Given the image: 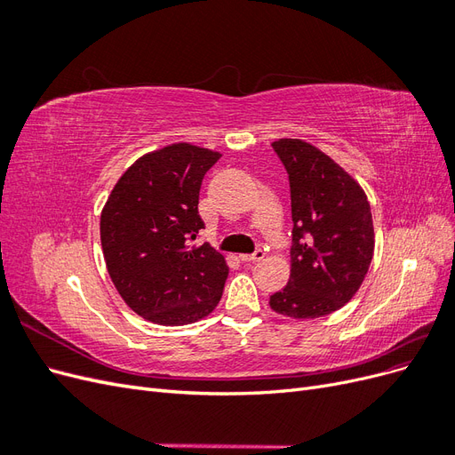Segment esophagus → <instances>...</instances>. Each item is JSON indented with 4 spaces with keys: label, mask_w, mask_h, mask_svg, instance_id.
Returning <instances> with one entry per match:
<instances>
[{
    "label": "esophagus",
    "mask_w": 455,
    "mask_h": 455,
    "mask_svg": "<svg viewBox=\"0 0 455 455\" xmlns=\"http://www.w3.org/2000/svg\"><path fill=\"white\" fill-rule=\"evenodd\" d=\"M264 256H266L264 251H256L254 254H241L239 259H241V261H259Z\"/></svg>",
    "instance_id": "1"
}]
</instances>
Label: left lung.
<instances>
[{
    "label": "left lung",
    "instance_id": "left-lung-1",
    "mask_svg": "<svg viewBox=\"0 0 455 455\" xmlns=\"http://www.w3.org/2000/svg\"><path fill=\"white\" fill-rule=\"evenodd\" d=\"M291 182V279L269 298L275 313L316 319L359 291L371 256L374 224L364 189L319 148L298 139L271 144Z\"/></svg>",
    "mask_w": 455,
    "mask_h": 455
}]
</instances>
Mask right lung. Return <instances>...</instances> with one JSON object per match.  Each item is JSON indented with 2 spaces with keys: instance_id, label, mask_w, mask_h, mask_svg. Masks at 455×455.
I'll list each match as a JSON object with an SVG mask.
<instances>
[{
  "instance_id": "obj_1",
  "label": "right lung",
  "mask_w": 455,
  "mask_h": 455,
  "mask_svg": "<svg viewBox=\"0 0 455 455\" xmlns=\"http://www.w3.org/2000/svg\"><path fill=\"white\" fill-rule=\"evenodd\" d=\"M222 157L188 142L136 159L100 214L106 267L125 304L161 326L196 323L214 311L228 264L211 244L191 246L204 228L201 182Z\"/></svg>"
}]
</instances>
